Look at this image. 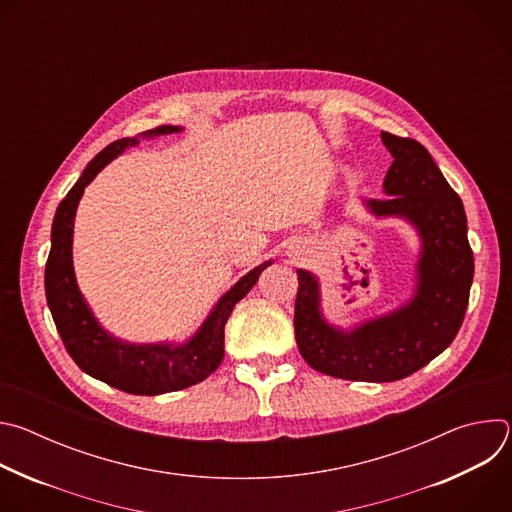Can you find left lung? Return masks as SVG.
Returning a JSON list of instances; mask_svg holds the SVG:
<instances>
[{"label": "left lung", "instance_id": "1", "mask_svg": "<svg viewBox=\"0 0 512 512\" xmlns=\"http://www.w3.org/2000/svg\"><path fill=\"white\" fill-rule=\"evenodd\" d=\"M381 139L393 156L385 176L389 198H373L369 208L377 216H405L417 227L423 249L415 298L385 318L340 332L320 316L316 277L298 269V348L312 369L346 381H399L442 354L464 322L474 277L460 196L417 139L389 131Z\"/></svg>", "mask_w": 512, "mask_h": 512}]
</instances>
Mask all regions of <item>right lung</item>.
<instances>
[{
	"label": "right lung",
	"instance_id": "1",
	"mask_svg": "<svg viewBox=\"0 0 512 512\" xmlns=\"http://www.w3.org/2000/svg\"><path fill=\"white\" fill-rule=\"evenodd\" d=\"M180 127L160 125L143 135L174 133ZM137 137L109 143L85 168L79 182L70 188L56 208L52 223V247L44 271L46 300L66 352L87 375L131 395H160L192 387L212 375L225 356V324L239 300L257 283L271 261L261 263L237 281L218 300L196 336L182 344H125L109 336L93 318L72 271V223L85 186Z\"/></svg>",
	"mask_w": 512,
	"mask_h": 512
}]
</instances>
